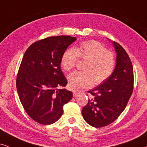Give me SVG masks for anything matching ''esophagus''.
<instances>
[{
	"instance_id": "obj_1",
	"label": "esophagus",
	"mask_w": 147,
	"mask_h": 147,
	"mask_svg": "<svg viewBox=\"0 0 147 147\" xmlns=\"http://www.w3.org/2000/svg\"><path fill=\"white\" fill-rule=\"evenodd\" d=\"M79 91H73V96L74 97H77L79 94Z\"/></svg>"
}]
</instances>
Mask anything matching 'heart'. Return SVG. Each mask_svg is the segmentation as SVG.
<instances>
[{"instance_id":"b5f03b06","label":"heart","mask_w":147,"mask_h":147,"mask_svg":"<svg viewBox=\"0 0 147 147\" xmlns=\"http://www.w3.org/2000/svg\"><path fill=\"white\" fill-rule=\"evenodd\" d=\"M87 60L84 71H75L68 76V85L72 90L92 86L94 82L105 81L113 74L116 61L112 52L97 41H85L74 48H68L63 53L60 64L66 71L75 67L78 58Z\"/></svg>"}]
</instances>
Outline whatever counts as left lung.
<instances>
[{
  "mask_svg": "<svg viewBox=\"0 0 147 147\" xmlns=\"http://www.w3.org/2000/svg\"><path fill=\"white\" fill-rule=\"evenodd\" d=\"M117 53L116 65L109 79L89 91L91 98L82 109L84 120L94 127L115 121L125 109L133 92V66L119 44L113 42Z\"/></svg>",
  "mask_w": 147,
  "mask_h": 147,
  "instance_id": "1",
  "label": "left lung"
}]
</instances>
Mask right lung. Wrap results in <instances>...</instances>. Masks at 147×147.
Masks as SVG:
<instances>
[{
    "label": "right lung",
    "mask_w": 147,
    "mask_h": 147,
    "mask_svg": "<svg viewBox=\"0 0 147 147\" xmlns=\"http://www.w3.org/2000/svg\"><path fill=\"white\" fill-rule=\"evenodd\" d=\"M77 40L70 36H51L34 42L24 53L16 80L18 95L27 114L42 125L61 117L63 106L72 98L66 89L67 80L62 71L63 53Z\"/></svg>",
    "instance_id": "add662e5"
}]
</instances>
